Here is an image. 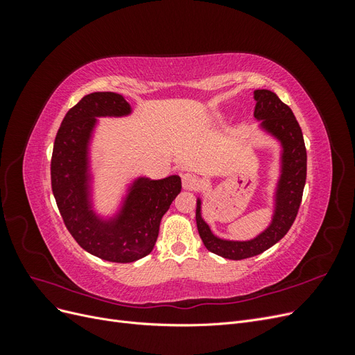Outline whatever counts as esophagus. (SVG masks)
Listing matches in <instances>:
<instances>
[{"label":"esophagus","mask_w":355,"mask_h":355,"mask_svg":"<svg viewBox=\"0 0 355 355\" xmlns=\"http://www.w3.org/2000/svg\"><path fill=\"white\" fill-rule=\"evenodd\" d=\"M201 184H202V180L194 173H185L184 176H182V185H184L185 189H189V191L200 189Z\"/></svg>","instance_id":"esophagus-1"}]
</instances>
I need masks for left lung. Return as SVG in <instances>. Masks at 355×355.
I'll list each match as a JSON object with an SVG mask.
<instances>
[{"label": "left lung", "instance_id": "left-lung-1", "mask_svg": "<svg viewBox=\"0 0 355 355\" xmlns=\"http://www.w3.org/2000/svg\"><path fill=\"white\" fill-rule=\"evenodd\" d=\"M254 118L262 121L261 127L282 144V175L275 191V210L272 222L262 234L249 241H230L214 235L201 218V200H197L198 234L214 254L225 259L241 261L261 254L280 241L292 227L302 201L306 180V148L304 135L292 110L270 90H254Z\"/></svg>", "mask_w": 355, "mask_h": 355}]
</instances>
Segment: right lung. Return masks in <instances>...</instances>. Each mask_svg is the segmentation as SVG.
I'll use <instances>...</instances> for the list:
<instances>
[{"label": "right lung", "instance_id": "right-lung-1", "mask_svg": "<svg viewBox=\"0 0 355 355\" xmlns=\"http://www.w3.org/2000/svg\"><path fill=\"white\" fill-rule=\"evenodd\" d=\"M130 112L118 93L84 96L63 118L51 155V189L65 227L85 252L116 263L135 262L153 252L161 218L182 189L178 175L159 180L139 178L114 219L103 220L93 211L89 144L96 118Z\"/></svg>", "mask_w": 355, "mask_h": 355}]
</instances>
